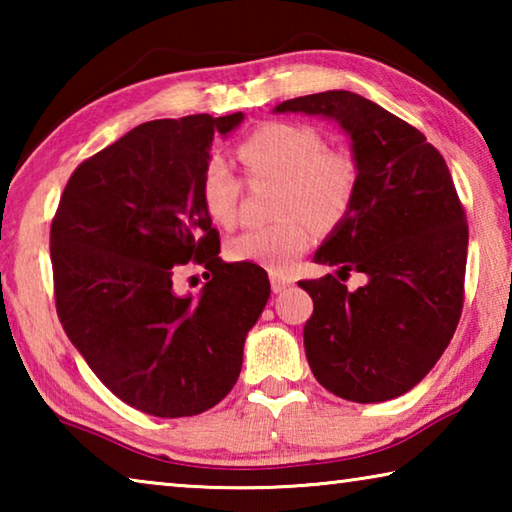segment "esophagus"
Returning a JSON list of instances; mask_svg holds the SVG:
<instances>
[{
    "mask_svg": "<svg viewBox=\"0 0 512 512\" xmlns=\"http://www.w3.org/2000/svg\"><path fill=\"white\" fill-rule=\"evenodd\" d=\"M291 287V277H287V275H280V273H271V289H273V293H282L284 289H289Z\"/></svg>",
    "mask_w": 512,
    "mask_h": 512,
    "instance_id": "esophagus-1",
    "label": "esophagus"
}]
</instances>
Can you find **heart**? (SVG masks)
<instances>
[{"label": "heart", "mask_w": 512, "mask_h": 512, "mask_svg": "<svg viewBox=\"0 0 512 512\" xmlns=\"http://www.w3.org/2000/svg\"><path fill=\"white\" fill-rule=\"evenodd\" d=\"M235 151L250 178L280 180L275 216H282L230 241L228 255L237 262L284 271L307 250L309 221L329 228L350 212L359 189V164L348 151L325 149V137L316 128L268 121L250 131ZM198 201L221 228L237 223L241 180L219 155L207 158L198 173Z\"/></svg>", "instance_id": "1"}]
</instances>
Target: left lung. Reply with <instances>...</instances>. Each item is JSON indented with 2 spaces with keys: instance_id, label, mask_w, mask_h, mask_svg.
Masks as SVG:
<instances>
[{
  "instance_id": "8db88e82",
  "label": "left lung",
  "mask_w": 512,
  "mask_h": 512,
  "mask_svg": "<svg viewBox=\"0 0 512 512\" xmlns=\"http://www.w3.org/2000/svg\"><path fill=\"white\" fill-rule=\"evenodd\" d=\"M277 112L332 117L350 133L359 189L316 264L366 272L300 280L314 300L305 352L320 386L370 404L400 397L436 366L465 300L467 221L452 173L418 128L354 92L289 99Z\"/></svg>"
}]
</instances>
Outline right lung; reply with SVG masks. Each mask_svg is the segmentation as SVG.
<instances>
[{
	"mask_svg": "<svg viewBox=\"0 0 512 512\" xmlns=\"http://www.w3.org/2000/svg\"><path fill=\"white\" fill-rule=\"evenodd\" d=\"M244 119H155L83 160L51 219L56 311L69 341L121 402L189 418L237 384L248 329L271 296L266 271L221 262L198 201L214 135ZM203 267L198 297L177 277Z\"/></svg>",
	"mask_w": 512,
	"mask_h": 512,
	"instance_id": "1",
	"label": "right lung"
}]
</instances>
